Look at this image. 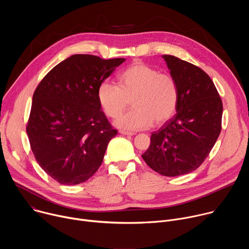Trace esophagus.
Wrapping results in <instances>:
<instances>
[{
    "mask_svg": "<svg viewBox=\"0 0 249 249\" xmlns=\"http://www.w3.org/2000/svg\"><path fill=\"white\" fill-rule=\"evenodd\" d=\"M119 133L122 134V135H126V136H133V135H135V133L129 132V131H125V130H119Z\"/></svg>",
    "mask_w": 249,
    "mask_h": 249,
    "instance_id": "obj_1",
    "label": "esophagus"
}]
</instances>
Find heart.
<instances>
[{"label": "heart", "instance_id": "b5f03b06", "mask_svg": "<svg viewBox=\"0 0 249 249\" xmlns=\"http://www.w3.org/2000/svg\"><path fill=\"white\" fill-rule=\"evenodd\" d=\"M178 99V85L171 75L140 62L118 75L117 86L103 82L97 89L100 108L109 118H117L131 100L134 108L115 122L126 130H143L155 121L166 122L175 113Z\"/></svg>", "mask_w": 249, "mask_h": 249}]
</instances>
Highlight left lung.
<instances>
[{"mask_svg":"<svg viewBox=\"0 0 249 249\" xmlns=\"http://www.w3.org/2000/svg\"><path fill=\"white\" fill-rule=\"evenodd\" d=\"M179 89L176 114L151 136L142 155L146 163L164 176L187 174L198 168L222 130L223 102L211 78L199 67L163 55Z\"/></svg>","mask_w":249,"mask_h":249,"instance_id":"8db88e82","label":"left lung"}]
</instances>
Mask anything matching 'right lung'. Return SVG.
<instances>
[{
    "instance_id": "add662e5",
    "label": "right lung",
    "mask_w": 249,
    "mask_h": 249,
    "mask_svg": "<svg viewBox=\"0 0 249 249\" xmlns=\"http://www.w3.org/2000/svg\"><path fill=\"white\" fill-rule=\"evenodd\" d=\"M124 61L72 55L35 89L26 133L35 160L57 182H85L102 163L117 131L100 110L97 89Z\"/></svg>"
}]
</instances>
